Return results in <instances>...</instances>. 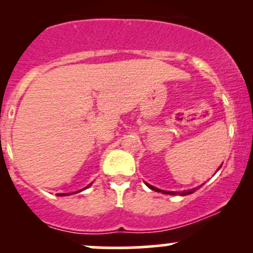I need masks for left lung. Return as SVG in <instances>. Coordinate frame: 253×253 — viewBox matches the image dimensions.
Listing matches in <instances>:
<instances>
[{
  "mask_svg": "<svg viewBox=\"0 0 253 253\" xmlns=\"http://www.w3.org/2000/svg\"><path fill=\"white\" fill-rule=\"evenodd\" d=\"M222 165V164H221ZM221 165L219 167V169H217L216 171L220 170V168H221ZM145 184L147 185V187L150 188V189L155 190V191H158V193H162V194H168V195H181V196H185V195H189V194H193L194 191H196V188H194V189H190V190H185V191H182V193H177V191H168V190H162V189H158V188L153 187V185L149 184V183H145Z\"/></svg>",
  "mask_w": 253,
  "mask_h": 253,
  "instance_id": "left-lung-1",
  "label": "left lung"
}]
</instances>
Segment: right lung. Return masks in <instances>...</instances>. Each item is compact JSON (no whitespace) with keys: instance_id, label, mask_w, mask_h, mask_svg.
I'll return each mask as SVG.
<instances>
[{"instance_id":"right-lung-1","label":"right lung","mask_w":253,"mask_h":253,"mask_svg":"<svg viewBox=\"0 0 253 253\" xmlns=\"http://www.w3.org/2000/svg\"><path fill=\"white\" fill-rule=\"evenodd\" d=\"M92 183H90V184H88L86 185L85 188H83V189H81V190H78V191H76V193H81V191H83V190H85V189H88V188L90 187V185H91ZM76 193H62V194H57L58 196H68V195H72V194H76Z\"/></svg>"}]
</instances>
